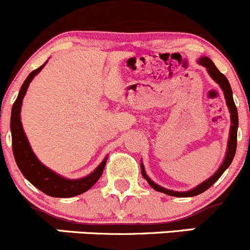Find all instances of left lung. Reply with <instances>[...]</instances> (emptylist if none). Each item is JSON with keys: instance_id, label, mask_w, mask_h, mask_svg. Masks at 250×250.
I'll use <instances>...</instances> for the list:
<instances>
[{"instance_id": "1", "label": "left lung", "mask_w": 250, "mask_h": 250, "mask_svg": "<svg viewBox=\"0 0 250 250\" xmlns=\"http://www.w3.org/2000/svg\"><path fill=\"white\" fill-rule=\"evenodd\" d=\"M198 62L206 67L207 71H208L209 75H210V77L213 78V80L215 81L219 85H220L221 89H223L224 95H225V99H226V104H228L229 109H230L231 123H232V125H231V129H230V138H229V144H228V152H226L225 160H224V162L221 163L220 168H219V169L216 170V173L214 174L213 176H210L208 180H206L204 183L201 184V185H198L197 188H192V190L186 191V192H176V191L167 190V188H161V186H158L157 184L153 183V181L151 180L147 175H146L145 170H144V166L141 165V174H143L144 178L147 180V183L150 184L151 188H155V190L158 191V192H163V193H166V195L174 196V197H192V196H197V195H200V193L204 192L206 190H208V188H210V186L213 185V184L215 183V181L218 180L221 175H223V173L228 169L229 166H230L231 162H232L234 153H236L237 128H238V113H237V107H236V105H234V102H233L232 89H231L230 83H229L228 78L224 76V74H221V72L216 69L215 65L213 64V62H211L208 57H202L200 60H198Z\"/></svg>"}]
</instances>
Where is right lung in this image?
Instances as JSON below:
<instances>
[{
  "mask_svg": "<svg viewBox=\"0 0 250 250\" xmlns=\"http://www.w3.org/2000/svg\"><path fill=\"white\" fill-rule=\"evenodd\" d=\"M46 64V62H44ZM44 64L40 66L39 69L34 70L26 80L22 83L21 88L19 90L17 100L14 102L13 107H12V116H11V130H12V148H13V155L16 158L17 166L19 167L20 172L22 175L39 190L46 193L52 197H74V196L81 195L89 190L102 176L104 172L105 165H106V158L99 165V167L94 170L92 174L82 179L77 180H69V179L62 178L60 175L52 172L44 167L35 153L32 152L30 144L27 141L25 133L22 130L21 121H20V109H21V103L24 99V95L26 94L27 87L32 78L36 76L42 69Z\"/></svg>",
  "mask_w": 250,
  "mask_h": 250,
  "instance_id": "1",
  "label": "right lung"
}]
</instances>
